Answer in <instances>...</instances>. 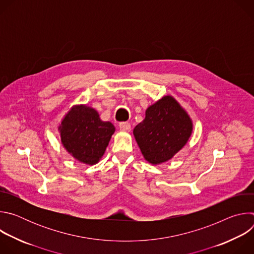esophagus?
Listing matches in <instances>:
<instances>
[{
	"mask_svg": "<svg viewBox=\"0 0 254 254\" xmlns=\"http://www.w3.org/2000/svg\"><path fill=\"white\" fill-rule=\"evenodd\" d=\"M120 129L129 131L130 130V125L128 123H121L120 124Z\"/></svg>",
	"mask_w": 254,
	"mask_h": 254,
	"instance_id": "34e87169",
	"label": "esophagus"
}]
</instances>
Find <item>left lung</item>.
Segmentation results:
<instances>
[{"mask_svg":"<svg viewBox=\"0 0 254 254\" xmlns=\"http://www.w3.org/2000/svg\"><path fill=\"white\" fill-rule=\"evenodd\" d=\"M192 130L188 113L173 96L167 95L147 108L146 118L133 128V135L144 160L159 165L183 149Z\"/></svg>","mask_w":254,"mask_h":254,"instance_id":"8db88e82","label":"left lung"}]
</instances>
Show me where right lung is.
<instances>
[{
    "mask_svg": "<svg viewBox=\"0 0 254 254\" xmlns=\"http://www.w3.org/2000/svg\"><path fill=\"white\" fill-rule=\"evenodd\" d=\"M65 150L86 165H95L102 158L116 127L102 122L94 108L85 104L72 106L58 127Z\"/></svg>",
    "mask_w": 254,
    "mask_h": 254,
    "instance_id": "obj_1",
    "label": "right lung"
}]
</instances>
